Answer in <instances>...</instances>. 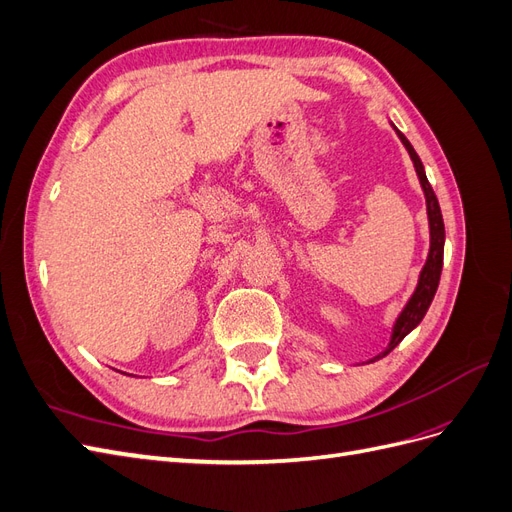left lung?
Masks as SVG:
<instances>
[{
    "label": "left lung",
    "mask_w": 512,
    "mask_h": 512,
    "mask_svg": "<svg viewBox=\"0 0 512 512\" xmlns=\"http://www.w3.org/2000/svg\"><path fill=\"white\" fill-rule=\"evenodd\" d=\"M401 143L406 145L410 158L414 162V168H416V175L418 179H421V185H423V192H425V198H427V215H429V230H431V247H429V256H427V262L425 267L421 271V277H418V286L412 294V299L408 301V305L404 307V312L399 314L397 322H395V329H393V337H391V344L389 348H386L382 354H378L374 361L382 359V356L389 354L401 339H404L418 322L423 320V316L427 314V309L433 301V294H436L438 290V284H440V273H442V262H444V222H442V211H440V205H438V198L436 194H433V188L427 181V175H425V168H423V162L421 158L416 156L414 147L410 145L408 138L401 134L397 130Z\"/></svg>",
    "instance_id": "left-lung-1"
}]
</instances>
